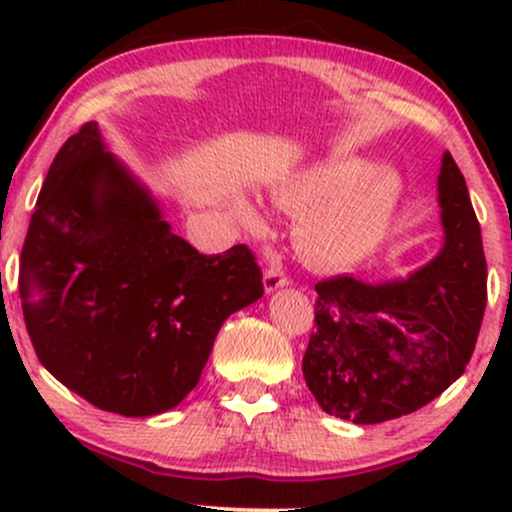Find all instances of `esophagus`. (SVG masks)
Returning <instances> with one entry per match:
<instances>
[{"label": "esophagus", "instance_id": "esophagus-1", "mask_svg": "<svg viewBox=\"0 0 512 512\" xmlns=\"http://www.w3.org/2000/svg\"><path fill=\"white\" fill-rule=\"evenodd\" d=\"M289 281H291L289 274L279 267H269L267 272H264V289H267L269 293L281 289V286H289Z\"/></svg>", "mask_w": 512, "mask_h": 512}]
</instances>
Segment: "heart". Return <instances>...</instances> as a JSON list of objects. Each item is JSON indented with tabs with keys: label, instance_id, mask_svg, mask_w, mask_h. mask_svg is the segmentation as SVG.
<instances>
[{
	"label": "heart",
	"instance_id": "obj_1",
	"mask_svg": "<svg viewBox=\"0 0 512 512\" xmlns=\"http://www.w3.org/2000/svg\"><path fill=\"white\" fill-rule=\"evenodd\" d=\"M402 182L392 170L361 156H332L298 170L274 187L284 209H303L293 228L301 255L315 267L342 269L366 260L395 221ZM245 228H260V214L245 199L233 202Z\"/></svg>",
	"mask_w": 512,
	"mask_h": 512
}]
</instances>
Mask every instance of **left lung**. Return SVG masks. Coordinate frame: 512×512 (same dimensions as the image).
<instances>
[{
    "mask_svg": "<svg viewBox=\"0 0 512 512\" xmlns=\"http://www.w3.org/2000/svg\"><path fill=\"white\" fill-rule=\"evenodd\" d=\"M445 245L395 284L317 281L315 332L303 356L327 414L383 424L426 407L467 368L486 308V257L467 182L445 151L438 175Z\"/></svg>",
    "mask_w": 512,
    "mask_h": 512,
    "instance_id": "obj_1",
    "label": "left lung"
}]
</instances>
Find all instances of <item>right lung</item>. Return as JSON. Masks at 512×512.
I'll list each match as a JSON object with an SVG mask.
<instances>
[{
  "label": "right lung",
  "mask_w": 512,
  "mask_h": 512,
  "mask_svg": "<svg viewBox=\"0 0 512 512\" xmlns=\"http://www.w3.org/2000/svg\"><path fill=\"white\" fill-rule=\"evenodd\" d=\"M19 293L35 354L64 387L113 414L154 416L195 390L223 320L264 286L248 245L202 255L175 236L86 122L43 182Z\"/></svg>",
  "instance_id": "obj_1"
}]
</instances>
